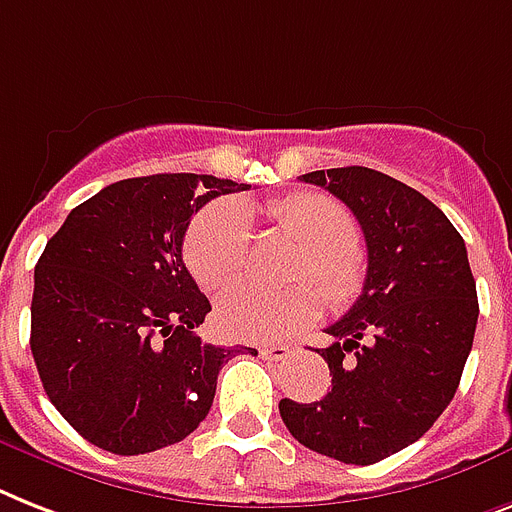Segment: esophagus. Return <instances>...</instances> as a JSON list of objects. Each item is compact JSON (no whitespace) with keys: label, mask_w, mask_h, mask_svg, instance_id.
<instances>
[{"label":"esophagus","mask_w":512,"mask_h":512,"mask_svg":"<svg viewBox=\"0 0 512 512\" xmlns=\"http://www.w3.org/2000/svg\"><path fill=\"white\" fill-rule=\"evenodd\" d=\"M289 352H292V347H286V344H270V347H260V355H263L265 360H284Z\"/></svg>","instance_id":"obj_1"}]
</instances>
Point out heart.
Masks as SVG:
<instances>
[{"label":"heart","mask_w":512,"mask_h":512,"mask_svg":"<svg viewBox=\"0 0 512 512\" xmlns=\"http://www.w3.org/2000/svg\"><path fill=\"white\" fill-rule=\"evenodd\" d=\"M276 226L307 244L297 268L299 278H313L328 302H347L360 286L363 265L357 255V223L339 199L321 191H299L265 205ZM252 228L239 202L223 199L191 220L184 239V260L205 292H223L247 270ZM321 313L313 286L265 292L242 286L220 297L218 326L244 342H276L294 336Z\"/></svg>","instance_id":"b5f03b06"}]
</instances>
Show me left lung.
<instances>
[{
    "label": "left lung",
    "mask_w": 512,
    "mask_h": 512,
    "mask_svg": "<svg viewBox=\"0 0 512 512\" xmlns=\"http://www.w3.org/2000/svg\"><path fill=\"white\" fill-rule=\"evenodd\" d=\"M363 228V294L326 328L318 355L331 389L318 402L281 400L286 429L307 450L371 465L418 442L458 392L479 299L463 236L447 215L397 178L371 168L313 170Z\"/></svg>",
    "instance_id": "left-lung-1"
}]
</instances>
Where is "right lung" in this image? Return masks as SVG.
<instances>
[{
	"instance_id": "add662e5",
	"label": "right lung",
	"mask_w": 512,
	"mask_h": 512,
	"mask_svg": "<svg viewBox=\"0 0 512 512\" xmlns=\"http://www.w3.org/2000/svg\"><path fill=\"white\" fill-rule=\"evenodd\" d=\"M247 189L197 173L126 178L73 207L47 242L33 273L31 352L83 439L144 455L205 421L220 368L242 347L194 334L210 302L181 247L199 207Z\"/></svg>"
}]
</instances>
